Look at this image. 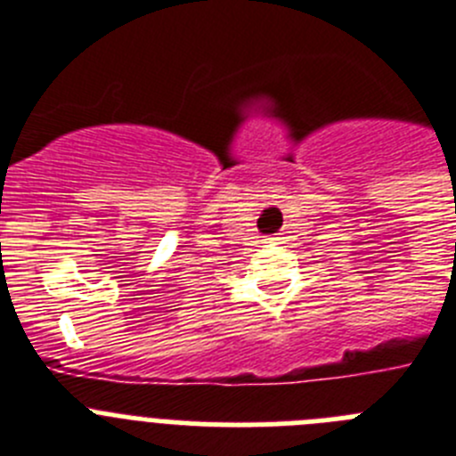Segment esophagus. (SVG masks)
Returning a JSON list of instances; mask_svg holds the SVG:
<instances>
[{
  "instance_id": "34e87169",
  "label": "esophagus",
  "mask_w": 456,
  "mask_h": 456,
  "mask_svg": "<svg viewBox=\"0 0 456 456\" xmlns=\"http://www.w3.org/2000/svg\"><path fill=\"white\" fill-rule=\"evenodd\" d=\"M269 240H272V241H276V240H281V237H269Z\"/></svg>"
}]
</instances>
